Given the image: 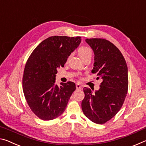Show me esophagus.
Segmentation results:
<instances>
[{"label": "esophagus", "instance_id": "1", "mask_svg": "<svg viewBox=\"0 0 146 146\" xmlns=\"http://www.w3.org/2000/svg\"><path fill=\"white\" fill-rule=\"evenodd\" d=\"M76 90H81V89H82V86H81L80 84H76Z\"/></svg>", "mask_w": 146, "mask_h": 146}]
</instances>
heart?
<instances>
[{"label": "heart", "instance_id": "obj_1", "mask_svg": "<svg viewBox=\"0 0 146 146\" xmlns=\"http://www.w3.org/2000/svg\"><path fill=\"white\" fill-rule=\"evenodd\" d=\"M78 54L82 59L88 56H91L92 55V51L88 46H81L78 49Z\"/></svg>", "mask_w": 146, "mask_h": 146}]
</instances>
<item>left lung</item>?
<instances>
[{"instance_id":"8db88e82","label":"left lung","mask_w":146,"mask_h":146,"mask_svg":"<svg viewBox=\"0 0 146 146\" xmlns=\"http://www.w3.org/2000/svg\"><path fill=\"white\" fill-rule=\"evenodd\" d=\"M95 53L91 73L102 79L100 89L95 93L84 88L82 102L84 114L91 121L102 124L119 111L128 90V72L122 53L114 44L104 38H86Z\"/></svg>"}]
</instances>
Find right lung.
<instances>
[{
  "label": "right lung",
  "instance_id": "right-lung-1",
  "mask_svg": "<svg viewBox=\"0 0 146 146\" xmlns=\"http://www.w3.org/2000/svg\"><path fill=\"white\" fill-rule=\"evenodd\" d=\"M80 42V36H50L29 56L24 70L23 92L31 110L41 120H53L62 114L76 90L73 82L61 83L60 86L55 82L57 69L64 67Z\"/></svg>",
  "mask_w": 146,
  "mask_h": 146
}]
</instances>
